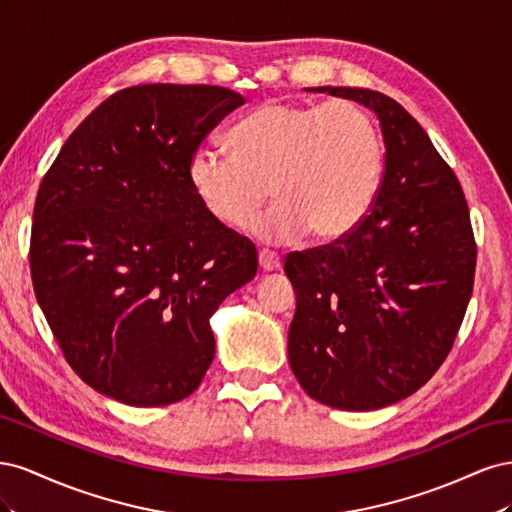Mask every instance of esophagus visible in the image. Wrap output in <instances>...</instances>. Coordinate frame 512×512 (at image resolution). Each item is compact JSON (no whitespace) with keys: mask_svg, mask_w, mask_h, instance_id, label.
<instances>
[{"mask_svg":"<svg viewBox=\"0 0 512 512\" xmlns=\"http://www.w3.org/2000/svg\"><path fill=\"white\" fill-rule=\"evenodd\" d=\"M258 262H260V269L262 271H277L282 267V260L275 252L271 250H260L258 252Z\"/></svg>","mask_w":512,"mask_h":512,"instance_id":"34e87169","label":"esophagus"}]
</instances>
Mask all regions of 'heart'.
I'll return each mask as SVG.
<instances>
[{
    "label": "heart",
    "mask_w": 512,
    "mask_h": 512,
    "mask_svg": "<svg viewBox=\"0 0 512 512\" xmlns=\"http://www.w3.org/2000/svg\"><path fill=\"white\" fill-rule=\"evenodd\" d=\"M228 147L194 149L192 190L228 228L250 224L273 192L280 200L250 228L262 241L286 243L307 232L318 243L342 241L365 222L380 192L382 136L354 102L269 100L230 128Z\"/></svg>",
    "instance_id": "b5f03b06"
}]
</instances>
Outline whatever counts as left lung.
I'll list each match as a JSON object with an SVG mask.
<instances>
[{
	"instance_id": "left-lung-1",
	"label": "left lung",
	"mask_w": 512,
	"mask_h": 512,
	"mask_svg": "<svg viewBox=\"0 0 512 512\" xmlns=\"http://www.w3.org/2000/svg\"><path fill=\"white\" fill-rule=\"evenodd\" d=\"M374 111L384 177L350 237L294 252L288 363L324 406L367 412L416 393L451 352L472 297L476 243L461 185L418 121L361 87H314Z\"/></svg>"
}]
</instances>
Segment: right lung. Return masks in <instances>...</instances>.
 <instances>
[{
  "mask_svg": "<svg viewBox=\"0 0 512 512\" xmlns=\"http://www.w3.org/2000/svg\"><path fill=\"white\" fill-rule=\"evenodd\" d=\"M243 104L213 85L121 89L40 183L36 299L70 367L121 404L192 395L215 354L211 316L256 275L254 243L215 222L188 177L194 149Z\"/></svg>",
  "mask_w": 512,
  "mask_h": 512,
  "instance_id": "add662e5",
  "label": "right lung"
}]
</instances>
